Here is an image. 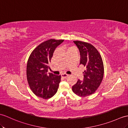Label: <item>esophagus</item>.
<instances>
[{
  "label": "esophagus",
  "mask_w": 128,
  "mask_h": 128,
  "mask_svg": "<svg viewBox=\"0 0 128 128\" xmlns=\"http://www.w3.org/2000/svg\"><path fill=\"white\" fill-rule=\"evenodd\" d=\"M61 76H62V78H67L68 76H69V75H68V74H66V73H62L61 74Z\"/></svg>",
  "instance_id": "esophagus-1"
}]
</instances>
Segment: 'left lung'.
Segmentation results:
<instances>
[{"label": "left lung", "mask_w": 128, "mask_h": 128, "mask_svg": "<svg viewBox=\"0 0 128 128\" xmlns=\"http://www.w3.org/2000/svg\"><path fill=\"white\" fill-rule=\"evenodd\" d=\"M79 50L80 64L86 67L83 72L84 80H78L72 90L80 96H87L93 94L99 87L104 76V64L98 50L91 44L80 41H74Z\"/></svg>", "instance_id": "8db88e82"}]
</instances>
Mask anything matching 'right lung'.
<instances>
[{"mask_svg":"<svg viewBox=\"0 0 128 128\" xmlns=\"http://www.w3.org/2000/svg\"><path fill=\"white\" fill-rule=\"evenodd\" d=\"M64 40L50 39L40 44L32 52L26 66V78L32 92L43 99L57 93L60 75L48 73L49 63L54 50Z\"/></svg>","mask_w":128,"mask_h":128,"instance_id":"obj_1","label":"right lung"}]
</instances>
